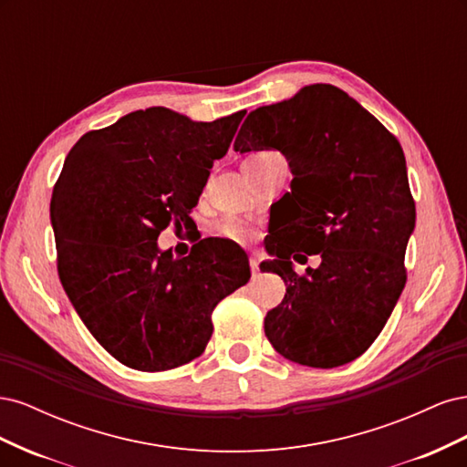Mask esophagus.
I'll list each match as a JSON object with an SVG mask.
<instances>
[{"instance_id": "obj_1", "label": "esophagus", "mask_w": 467, "mask_h": 467, "mask_svg": "<svg viewBox=\"0 0 467 467\" xmlns=\"http://www.w3.org/2000/svg\"><path fill=\"white\" fill-rule=\"evenodd\" d=\"M249 266H251V275L257 276L259 275V257L257 255L249 257Z\"/></svg>"}]
</instances>
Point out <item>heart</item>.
I'll return each instance as SVG.
<instances>
[{"mask_svg": "<svg viewBox=\"0 0 467 467\" xmlns=\"http://www.w3.org/2000/svg\"><path fill=\"white\" fill-rule=\"evenodd\" d=\"M276 151H268V150H263V151H255L251 153L249 158L245 160V163H263L266 160L271 158H276ZM222 235H225L228 239H234V242H247V239H251L253 235H255V232H253L249 225H245L244 222H237V220H228L222 223Z\"/></svg>", "mask_w": 467, "mask_h": 467, "instance_id": "b5f03b06", "label": "heart"}]
</instances>
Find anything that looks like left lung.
I'll return each mask as SVG.
<instances>
[{
	"label": "left lung",
	"mask_w": 467,
	"mask_h": 467,
	"mask_svg": "<svg viewBox=\"0 0 467 467\" xmlns=\"http://www.w3.org/2000/svg\"><path fill=\"white\" fill-rule=\"evenodd\" d=\"M234 148H275L294 175L280 239L296 249L273 242L276 259L263 263L286 285L285 300L265 317L266 338L278 355L312 368L358 358L407 282L415 201L400 140L343 89L314 83L249 112ZM298 248L321 254L322 265L294 274L289 257Z\"/></svg>",
	"instance_id": "1"
}]
</instances>
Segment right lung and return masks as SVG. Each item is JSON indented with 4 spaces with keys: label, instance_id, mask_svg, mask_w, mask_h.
<instances>
[{
    "label": "right lung",
    "instance_id": "obj_1",
    "mask_svg": "<svg viewBox=\"0 0 467 467\" xmlns=\"http://www.w3.org/2000/svg\"><path fill=\"white\" fill-rule=\"evenodd\" d=\"M244 117L194 122L151 107L83 134L67 153L50 202L60 282L99 345L129 368L163 372L201 357L214 307L249 282L239 251L234 259L204 239L173 259L155 244L169 223L187 228Z\"/></svg>",
    "mask_w": 467,
    "mask_h": 467
}]
</instances>
